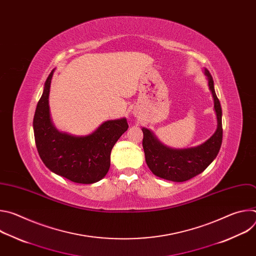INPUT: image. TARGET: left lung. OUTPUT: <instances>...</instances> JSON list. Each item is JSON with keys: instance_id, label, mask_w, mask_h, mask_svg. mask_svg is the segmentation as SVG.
I'll return each mask as SVG.
<instances>
[{"instance_id": "obj_1", "label": "left lung", "mask_w": 256, "mask_h": 256, "mask_svg": "<svg viewBox=\"0 0 256 256\" xmlns=\"http://www.w3.org/2000/svg\"><path fill=\"white\" fill-rule=\"evenodd\" d=\"M208 88L214 98V107L216 116V130L214 134L202 144L186 149H172L162 144L152 130L142 128V148L146 162L150 170L158 177L184 182L202 173L216 157L223 140L222 108L214 88L212 77L204 68Z\"/></svg>"}]
</instances>
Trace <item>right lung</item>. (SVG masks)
Returning a JSON list of instances; mask_svg holds the SVG:
<instances>
[{"label":"right lung","mask_w":256,"mask_h":256,"mask_svg":"<svg viewBox=\"0 0 256 256\" xmlns=\"http://www.w3.org/2000/svg\"><path fill=\"white\" fill-rule=\"evenodd\" d=\"M54 72V70L44 83L33 118L36 148L44 165L54 173L77 184H95L110 167L114 146L128 128L126 118L104 122L88 136H77L58 130L48 104Z\"/></svg>","instance_id":"1"}]
</instances>
